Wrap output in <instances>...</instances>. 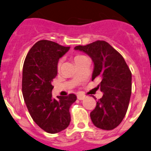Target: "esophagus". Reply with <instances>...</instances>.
I'll use <instances>...</instances> for the list:
<instances>
[{"instance_id": "obj_1", "label": "esophagus", "mask_w": 151, "mask_h": 151, "mask_svg": "<svg viewBox=\"0 0 151 151\" xmlns=\"http://www.w3.org/2000/svg\"><path fill=\"white\" fill-rule=\"evenodd\" d=\"M77 97H78V99H79V100H83L85 98V96L83 95H78Z\"/></svg>"}]
</instances>
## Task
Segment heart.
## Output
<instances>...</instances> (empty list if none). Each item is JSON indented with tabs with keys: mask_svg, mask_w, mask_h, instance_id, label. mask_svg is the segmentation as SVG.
<instances>
[{
	"mask_svg": "<svg viewBox=\"0 0 151 151\" xmlns=\"http://www.w3.org/2000/svg\"><path fill=\"white\" fill-rule=\"evenodd\" d=\"M84 57H85V56H82V55H76L75 56H74V58H73V60H74V61H78L79 60H81V59L84 58ZM61 66V61H60L58 63V69H60V67Z\"/></svg>",
	"mask_w": 151,
	"mask_h": 151,
	"instance_id": "1",
	"label": "heart"
}]
</instances>
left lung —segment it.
Returning <instances> with one entry per match:
<instances>
[{
  "instance_id": "8db88e82",
  "label": "left lung",
  "mask_w": 151,
  "mask_h": 151,
  "mask_svg": "<svg viewBox=\"0 0 151 151\" xmlns=\"http://www.w3.org/2000/svg\"><path fill=\"white\" fill-rule=\"evenodd\" d=\"M75 50L85 52L94 63L91 80L100 78L103 96L90 113L95 127L111 130L121 123L128 109L132 91V73L124 58L107 42L98 40Z\"/></svg>"
}]
</instances>
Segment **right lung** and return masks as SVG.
<instances>
[{
    "mask_svg": "<svg viewBox=\"0 0 151 151\" xmlns=\"http://www.w3.org/2000/svg\"><path fill=\"white\" fill-rule=\"evenodd\" d=\"M69 50L70 46L40 40L30 49L23 65V98L33 121L46 133H59L69 126L70 107L77 100L74 94L52 96L59 59Z\"/></svg>",
    "mask_w": 151,
    "mask_h": 151,
    "instance_id": "obj_1",
    "label": "right lung"
}]
</instances>
